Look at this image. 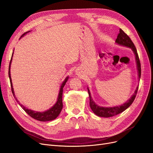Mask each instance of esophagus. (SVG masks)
I'll use <instances>...</instances> for the list:
<instances>
[{
    "instance_id": "1",
    "label": "esophagus",
    "mask_w": 153,
    "mask_h": 153,
    "mask_svg": "<svg viewBox=\"0 0 153 153\" xmlns=\"http://www.w3.org/2000/svg\"><path fill=\"white\" fill-rule=\"evenodd\" d=\"M76 73H77V74H79V73H80V72H79V71H77L76 72Z\"/></svg>"
}]
</instances>
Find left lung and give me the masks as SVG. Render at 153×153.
<instances>
[{
  "label": "left lung",
  "instance_id": "left-lung-1",
  "mask_svg": "<svg viewBox=\"0 0 153 153\" xmlns=\"http://www.w3.org/2000/svg\"><path fill=\"white\" fill-rule=\"evenodd\" d=\"M115 42L118 45H122V46H125L128 48H131L134 52L135 56V60H136L139 79H140V76H141L140 63V60H139L136 48H135L134 43L132 42L131 39L129 38V36L122 29H120V33H118ZM138 88L139 86L137 87L136 89H135V91L134 92V94L132 96V97L127 101H126L125 103H123L122 105L114 106V107H103V106H100L96 104L91 98V93L89 92V89L88 88V91L89 96L90 108H91L92 111L94 112V114H96L99 117L107 118V117H111L117 115L118 114H120V113L123 112V111H125L132 105L134 100L135 98V97H136Z\"/></svg>",
  "mask_w": 153,
  "mask_h": 153
}]
</instances>
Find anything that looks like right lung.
<instances>
[{"label": "right lung", "mask_w": 153, "mask_h": 153, "mask_svg": "<svg viewBox=\"0 0 153 153\" xmlns=\"http://www.w3.org/2000/svg\"><path fill=\"white\" fill-rule=\"evenodd\" d=\"M29 31H27L25 33H24L23 35L21 36V37L25 35ZM14 53V52H13ZM13 53L12 54V56H11V59L10 61V64H9V79H10V86H11V91H12V93L13 94V96L14 98L16 99V101L18 102L19 105L22 107V108L26 112V114H27L29 115L31 117H32L35 120H37L38 121H41V122H46V121H50V120H53L59 116V115L60 114V113L63 108V104H62V93H63V88L64 87V86L65 85V83L67 81L68 79H69V77H67L65 78V79L64 80V81L63 82V83L62 84V85L60 86V91H59V94L58 96V98H57V101H56V103L52 107V108H50L49 110L45 111H43V112H39V111H33L30 109L26 108V107H25L23 105H22L21 104H20V103L19 102V101L15 97L14 94V89L13 88V84H12V80H11V77H10V64H11V61H12V59H13Z\"/></svg>", "instance_id": "add662e5"}]
</instances>
